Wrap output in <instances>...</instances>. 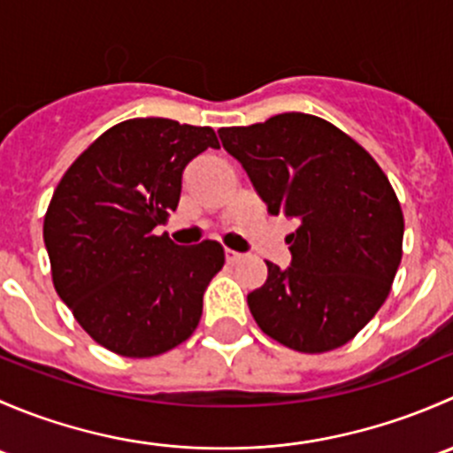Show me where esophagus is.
I'll use <instances>...</instances> for the list:
<instances>
[{
	"instance_id": "esophagus-1",
	"label": "esophagus",
	"mask_w": 453,
	"mask_h": 453,
	"mask_svg": "<svg viewBox=\"0 0 453 453\" xmlns=\"http://www.w3.org/2000/svg\"><path fill=\"white\" fill-rule=\"evenodd\" d=\"M226 260L230 265H236V263H239V260H243V254L234 252V250H226Z\"/></svg>"
}]
</instances>
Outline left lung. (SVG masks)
Returning <instances> with one entry per match:
<instances>
[{
    "label": "left lung",
    "instance_id": "1",
    "mask_svg": "<svg viewBox=\"0 0 453 453\" xmlns=\"http://www.w3.org/2000/svg\"><path fill=\"white\" fill-rule=\"evenodd\" d=\"M269 214L298 223L287 236L291 267L267 260L248 294L265 335L298 353L353 340L386 303L403 256V210L372 155L331 122L278 113L219 129Z\"/></svg>",
    "mask_w": 453,
    "mask_h": 453
}]
</instances>
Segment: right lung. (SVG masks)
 <instances>
[{"label": "right lung", "mask_w": 453, "mask_h": 453, "mask_svg": "<svg viewBox=\"0 0 453 453\" xmlns=\"http://www.w3.org/2000/svg\"><path fill=\"white\" fill-rule=\"evenodd\" d=\"M210 146V127L131 118L91 142L54 190L43 219L54 289L111 353L155 357L197 328L223 248H180L153 230L180 203L186 164Z\"/></svg>", "instance_id": "add662e5"}]
</instances>
